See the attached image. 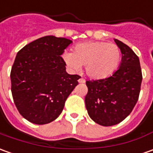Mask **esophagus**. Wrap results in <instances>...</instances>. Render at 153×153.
Returning <instances> with one entry per match:
<instances>
[{
    "label": "esophagus",
    "mask_w": 153,
    "mask_h": 153,
    "mask_svg": "<svg viewBox=\"0 0 153 153\" xmlns=\"http://www.w3.org/2000/svg\"><path fill=\"white\" fill-rule=\"evenodd\" d=\"M85 79H84V78H80V79H79V83H82V84H83V83H85Z\"/></svg>",
    "instance_id": "esophagus-1"
}]
</instances>
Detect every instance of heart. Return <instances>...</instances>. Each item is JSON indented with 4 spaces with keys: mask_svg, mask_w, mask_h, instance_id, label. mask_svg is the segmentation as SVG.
Segmentation results:
<instances>
[{
    "mask_svg": "<svg viewBox=\"0 0 153 153\" xmlns=\"http://www.w3.org/2000/svg\"><path fill=\"white\" fill-rule=\"evenodd\" d=\"M62 58L70 69L78 71L81 66H85L89 76L103 79L116 69L120 60V50L113 43L88 42L78 44L74 53L64 51Z\"/></svg>",
    "mask_w": 153,
    "mask_h": 153,
    "instance_id": "obj_1",
    "label": "heart"
}]
</instances>
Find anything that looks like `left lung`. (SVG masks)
Returning a JSON list of instances; mask_svg holds the SVG:
<instances>
[{
    "mask_svg": "<svg viewBox=\"0 0 153 153\" xmlns=\"http://www.w3.org/2000/svg\"><path fill=\"white\" fill-rule=\"evenodd\" d=\"M122 58L120 68L105 79L87 80L85 105L97 124H119L132 111L141 91L142 74L137 55L122 42L115 39Z\"/></svg>",
    "mask_w": 153,
    "mask_h": 153,
    "instance_id": "left-lung-1",
    "label": "left lung"
}]
</instances>
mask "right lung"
I'll use <instances>...</instances> for the list:
<instances>
[{
  "instance_id": "right-lung-1",
  "label": "right lung",
  "mask_w": 153,
  "mask_h": 153,
  "mask_svg": "<svg viewBox=\"0 0 153 153\" xmlns=\"http://www.w3.org/2000/svg\"><path fill=\"white\" fill-rule=\"evenodd\" d=\"M72 42L46 36L17 53L11 71V94L19 113L33 124L50 123L63 111L78 74H68L61 55Z\"/></svg>"
}]
</instances>
